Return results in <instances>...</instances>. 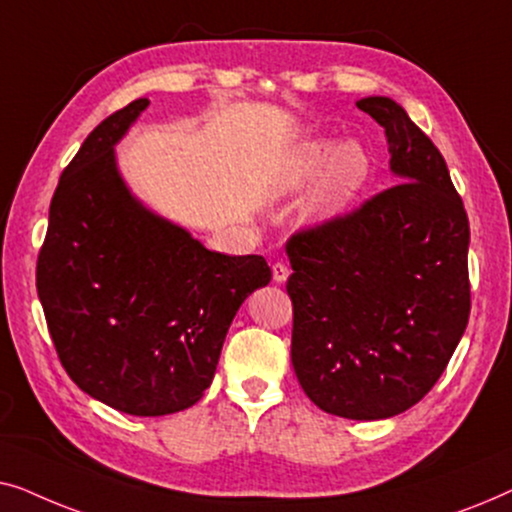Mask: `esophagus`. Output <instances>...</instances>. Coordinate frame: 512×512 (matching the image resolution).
<instances>
[{
    "label": "esophagus",
    "mask_w": 512,
    "mask_h": 512,
    "mask_svg": "<svg viewBox=\"0 0 512 512\" xmlns=\"http://www.w3.org/2000/svg\"><path fill=\"white\" fill-rule=\"evenodd\" d=\"M272 279H275L277 284L286 282V279H289V265H286L284 261L272 263Z\"/></svg>",
    "instance_id": "1"
}]
</instances>
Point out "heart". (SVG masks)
Instances as JSON below:
<instances>
[{
  "instance_id": "obj_1",
  "label": "heart",
  "mask_w": 512,
  "mask_h": 512,
  "mask_svg": "<svg viewBox=\"0 0 512 512\" xmlns=\"http://www.w3.org/2000/svg\"><path fill=\"white\" fill-rule=\"evenodd\" d=\"M370 174L373 158L356 139H345L338 146L331 139H310L286 156L275 177V191L296 193L319 177L312 193V212L333 216L366 188Z\"/></svg>"
}]
</instances>
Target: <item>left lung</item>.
<instances>
[{"instance_id":"8db88e82","label":"left lung","mask_w":512,"mask_h":512,"mask_svg":"<svg viewBox=\"0 0 512 512\" xmlns=\"http://www.w3.org/2000/svg\"><path fill=\"white\" fill-rule=\"evenodd\" d=\"M356 107L384 128L398 184L286 242L291 363L314 405L387 419L433 389L471 314L468 216L436 144L389 97Z\"/></svg>"}]
</instances>
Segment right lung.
<instances>
[{
  "label": "right lung",
  "mask_w": 512,
  "mask_h": 512,
  "mask_svg": "<svg viewBox=\"0 0 512 512\" xmlns=\"http://www.w3.org/2000/svg\"><path fill=\"white\" fill-rule=\"evenodd\" d=\"M146 97L97 125L65 167L37 258V293L62 368L109 408L160 417L212 384L230 321L270 282L263 256L209 251L128 191L114 146Z\"/></svg>",
  "instance_id": "obj_1"
}]
</instances>
